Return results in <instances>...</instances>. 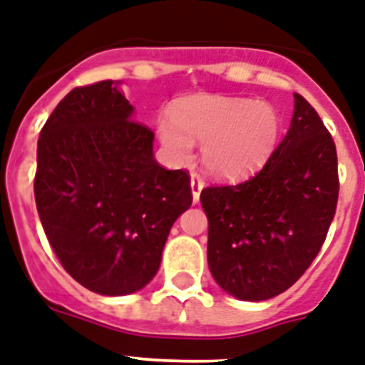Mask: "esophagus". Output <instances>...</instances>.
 <instances>
[{"instance_id": "esophagus-1", "label": "esophagus", "mask_w": 365, "mask_h": 365, "mask_svg": "<svg viewBox=\"0 0 365 365\" xmlns=\"http://www.w3.org/2000/svg\"><path fill=\"white\" fill-rule=\"evenodd\" d=\"M203 186L205 182L201 180L200 175H195V173L190 175V188H192V200H194V203L200 201V194H201V190H203Z\"/></svg>"}]
</instances>
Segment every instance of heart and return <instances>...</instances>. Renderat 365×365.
Here are the masks:
<instances>
[{"instance_id":"heart-1","label":"heart","mask_w":365,"mask_h":365,"mask_svg":"<svg viewBox=\"0 0 365 365\" xmlns=\"http://www.w3.org/2000/svg\"><path fill=\"white\" fill-rule=\"evenodd\" d=\"M171 160L185 164L201 143V162L210 175L237 179L263 168L278 147L282 121L267 102L237 96H194L171 106L156 125Z\"/></svg>"}]
</instances>
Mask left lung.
Here are the masks:
<instances>
[{
	"instance_id": "obj_1",
	"label": "left lung",
	"mask_w": 365,
	"mask_h": 365,
	"mask_svg": "<svg viewBox=\"0 0 365 365\" xmlns=\"http://www.w3.org/2000/svg\"><path fill=\"white\" fill-rule=\"evenodd\" d=\"M338 190L332 135L294 93L291 126L263 170L240 185L201 192L209 218L207 261L216 284L248 302L287 291L323 246Z\"/></svg>"
}]
</instances>
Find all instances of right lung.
Returning a JSON list of instances; mask_svg holds the SVG:
<instances>
[{
    "label": "right lung",
    "mask_w": 365,
    "mask_h": 365,
    "mask_svg": "<svg viewBox=\"0 0 365 365\" xmlns=\"http://www.w3.org/2000/svg\"><path fill=\"white\" fill-rule=\"evenodd\" d=\"M153 141L113 80L72 89L41 130L38 218L65 270L93 293L145 287L192 205L186 171L162 168Z\"/></svg>",
    "instance_id": "add662e5"
}]
</instances>
